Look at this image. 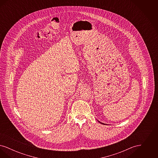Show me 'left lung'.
<instances>
[{
  "instance_id": "1",
  "label": "left lung",
  "mask_w": 158,
  "mask_h": 158,
  "mask_svg": "<svg viewBox=\"0 0 158 158\" xmlns=\"http://www.w3.org/2000/svg\"><path fill=\"white\" fill-rule=\"evenodd\" d=\"M99 123H101V124H104V123H101V122H100V121H99Z\"/></svg>"
}]
</instances>
